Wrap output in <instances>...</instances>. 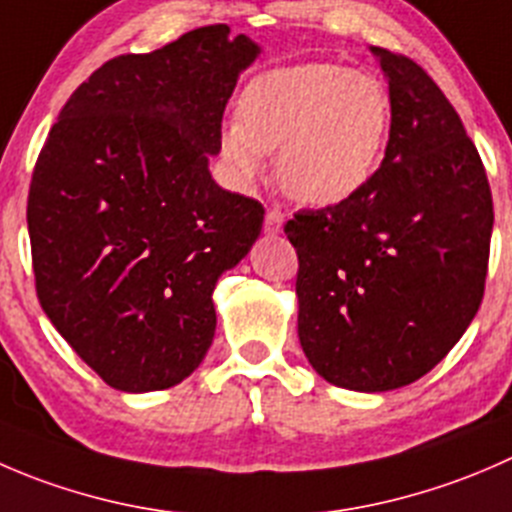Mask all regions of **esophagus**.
<instances>
[{
    "instance_id": "obj_1",
    "label": "esophagus",
    "mask_w": 512,
    "mask_h": 512,
    "mask_svg": "<svg viewBox=\"0 0 512 512\" xmlns=\"http://www.w3.org/2000/svg\"><path fill=\"white\" fill-rule=\"evenodd\" d=\"M283 214L281 211H268L266 214V221H263V231H266V236H278L283 231Z\"/></svg>"
}]
</instances>
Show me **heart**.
<instances>
[{
    "label": "heart",
    "mask_w": 512,
    "mask_h": 512,
    "mask_svg": "<svg viewBox=\"0 0 512 512\" xmlns=\"http://www.w3.org/2000/svg\"><path fill=\"white\" fill-rule=\"evenodd\" d=\"M239 121H226L219 156L239 189L266 174L308 206L346 204L381 166L391 129V96L373 74L333 62H303L258 74L239 99Z\"/></svg>",
    "instance_id": "b5f03b06"
}]
</instances>
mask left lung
I'll return each mask as SVG.
<instances>
[{"label":"left lung","instance_id":"1","mask_svg":"<svg viewBox=\"0 0 512 512\" xmlns=\"http://www.w3.org/2000/svg\"><path fill=\"white\" fill-rule=\"evenodd\" d=\"M391 96L386 156L346 204L298 211V341L323 381L358 393L438 366L483 301L493 199L478 149L411 59L371 47Z\"/></svg>","mask_w":512,"mask_h":512}]
</instances>
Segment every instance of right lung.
I'll use <instances>...</instances> for the list:
<instances>
[{"label": "right lung", "instance_id": "1", "mask_svg": "<svg viewBox=\"0 0 512 512\" xmlns=\"http://www.w3.org/2000/svg\"><path fill=\"white\" fill-rule=\"evenodd\" d=\"M261 47L226 24L96 69L39 154L27 204L37 296L106 386L164 391L216 333L214 288L256 244L263 206L209 171Z\"/></svg>", "mask_w": 512, "mask_h": 512}]
</instances>
